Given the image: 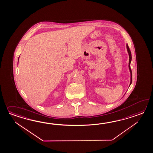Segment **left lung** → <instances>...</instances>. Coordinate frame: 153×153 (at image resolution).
<instances>
[{
  "mask_svg": "<svg viewBox=\"0 0 153 153\" xmlns=\"http://www.w3.org/2000/svg\"><path fill=\"white\" fill-rule=\"evenodd\" d=\"M127 46V51L128 52V54H129V64H128V66H129V69L130 70V72H131V83L130 85L132 83V71H131V66H130V64H131V61L132 60V55H131V51L129 49V47L128 45V44H127L126 45Z\"/></svg>",
  "mask_w": 153,
  "mask_h": 153,
  "instance_id": "1",
  "label": "left lung"
}]
</instances>
